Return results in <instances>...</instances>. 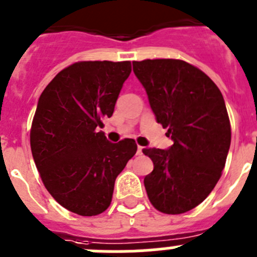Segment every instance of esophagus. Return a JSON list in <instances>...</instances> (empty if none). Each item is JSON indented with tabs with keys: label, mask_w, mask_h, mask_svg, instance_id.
Here are the masks:
<instances>
[{
	"label": "esophagus",
	"mask_w": 257,
	"mask_h": 257,
	"mask_svg": "<svg viewBox=\"0 0 257 257\" xmlns=\"http://www.w3.org/2000/svg\"><path fill=\"white\" fill-rule=\"evenodd\" d=\"M143 150H145V147H142V146H138V150H137V153H138V155H142Z\"/></svg>",
	"instance_id": "1"
}]
</instances>
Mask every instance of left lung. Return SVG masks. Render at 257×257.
Returning <instances> with one entry per match:
<instances>
[{
  "label": "left lung",
  "mask_w": 257,
  "mask_h": 257,
  "mask_svg": "<svg viewBox=\"0 0 257 257\" xmlns=\"http://www.w3.org/2000/svg\"><path fill=\"white\" fill-rule=\"evenodd\" d=\"M133 71L157 123L174 141L170 150H143L153 162L145 177L148 199L165 214L189 212L209 195L226 165L231 123L222 92L181 59L134 61Z\"/></svg>",
  "instance_id": "1"
}]
</instances>
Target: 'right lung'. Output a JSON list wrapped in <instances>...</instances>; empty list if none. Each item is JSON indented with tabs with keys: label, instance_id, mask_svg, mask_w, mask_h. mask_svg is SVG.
<instances>
[{
	"label": "right lung",
	"instance_id": "obj_1",
	"mask_svg": "<svg viewBox=\"0 0 257 257\" xmlns=\"http://www.w3.org/2000/svg\"><path fill=\"white\" fill-rule=\"evenodd\" d=\"M129 61H81L62 69L44 88L30 129L35 166L50 195L83 217L105 212L115 179L136 155L134 140L111 143L105 117L114 112Z\"/></svg>",
	"mask_w": 257,
	"mask_h": 257
}]
</instances>
